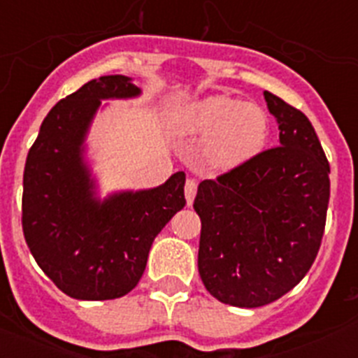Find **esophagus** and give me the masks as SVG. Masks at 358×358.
Returning a JSON list of instances; mask_svg holds the SVG:
<instances>
[{"mask_svg": "<svg viewBox=\"0 0 358 358\" xmlns=\"http://www.w3.org/2000/svg\"><path fill=\"white\" fill-rule=\"evenodd\" d=\"M195 194H197V182L194 179H188L185 185V195H186V202H188V206H192V202H194Z\"/></svg>", "mask_w": 358, "mask_h": 358, "instance_id": "1", "label": "esophagus"}]
</instances>
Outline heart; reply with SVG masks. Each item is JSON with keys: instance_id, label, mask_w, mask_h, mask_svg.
Instances as JSON below:
<instances>
[{"instance_id": "heart-1", "label": "heart", "mask_w": 358, "mask_h": 358, "mask_svg": "<svg viewBox=\"0 0 358 358\" xmlns=\"http://www.w3.org/2000/svg\"><path fill=\"white\" fill-rule=\"evenodd\" d=\"M268 118L262 107L226 94L201 98L176 116V131L186 138L208 140L204 156L217 170H231L264 150Z\"/></svg>"}]
</instances>
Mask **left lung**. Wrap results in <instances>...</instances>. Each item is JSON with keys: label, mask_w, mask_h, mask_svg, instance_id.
<instances>
[{"label": "left lung", "mask_w": 358, "mask_h": 358, "mask_svg": "<svg viewBox=\"0 0 358 358\" xmlns=\"http://www.w3.org/2000/svg\"><path fill=\"white\" fill-rule=\"evenodd\" d=\"M280 145L199 185V274L218 301L256 308L305 278L327 224L330 164L310 120L264 93Z\"/></svg>", "instance_id": "left-lung-1"}]
</instances>
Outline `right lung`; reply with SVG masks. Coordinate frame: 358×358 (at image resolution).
<instances>
[{"mask_svg":"<svg viewBox=\"0 0 358 358\" xmlns=\"http://www.w3.org/2000/svg\"><path fill=\"white\" fill-rule=\"evenodd\" d=\"M141 93L132 78L107 75L57 102L28 152L23 233L43 273L69 297L116 299L147 267L152 242L182 210L185 172L164 185L100 201L84 161V141L102 100Z\"/></svg>","mask_w":358,"mask_h":358,"instance_id":"add662e5","label":"right lung"}]
</instances>
